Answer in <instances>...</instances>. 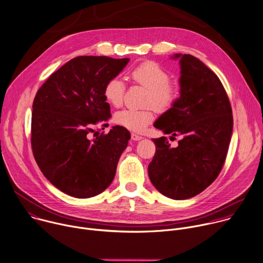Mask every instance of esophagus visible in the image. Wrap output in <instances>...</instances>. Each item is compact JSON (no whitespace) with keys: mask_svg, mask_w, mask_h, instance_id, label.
<instances>
[{"mask_svg":"<svg viewBox=\"0 0 263 263\" xmlns=\"http://www.w3.org/2000/svg\"><path fill=\"white\" fill-rule=\"evenodd\" d=\"M142 138H143L142 136H140V135H138V134H136V133H132V134H131V139L134 140V141L140 140V139H142Z\"/></svg>","mask_w":263,"mask_h":263,"instance_id":"obj_1","label":"esophagus"}]
</instances>
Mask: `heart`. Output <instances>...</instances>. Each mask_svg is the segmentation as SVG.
Instances as JSON below:
<instances>
[{"label": "heart", "instance_id": "b5f03b06", "mask_svg": "<svg viewBox=\"0 0 263 263\" xmlns=\"http://www.w3.org/2000/svg\"><path fill=\"white\" fill-rule=\"evenodd\" d=\"M131 78L136 83L148 90L146 104L154 105L159 109H168L176 103L179 92L177 87L170 83L169 73L158 63L147 61L136 66L130 73ZM125 83L120 77L110 78L105 86L103 95L105 100L112 106H120L123 103ZM154 110L125 108L115 115L117 124L140 132L154 120Z\"/></svg>", "mask_w": 263, "mask_h": 263}]
</instances>
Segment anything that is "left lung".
I'll list each match as a JSON object with an SVG mask.
<instances>
[{
    "instance_id": "left-lung-1",
    "label": "left lung",
    "mask_w": 263,
    "mask_h": 263,
    "mask_svg": "<svg viewBox=\"0 0 263 263\" xmlns=\"http://www.w3.org/2000/svg\"><path fill=\"white\" fill-rule=\"evenodd\" d=\"M180 59V98L154 124L170 139L182 136L177 147L166 137L153 139L156 153L148 177L164 196L188 199L206 189L219 176L231 139L233 118L228 96L219 77L199 59Z\"/></svg>"
}]
</instances>
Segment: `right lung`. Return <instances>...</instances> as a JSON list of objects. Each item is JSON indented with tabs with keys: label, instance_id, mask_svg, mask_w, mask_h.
Masks as SVG:
<instances>
[{
	"label": "right lung",
	"instance_id": "1",
	"mask_svg": "<svg viewBox=\"0 0 263 263\" xmlns=\"http://www.w3.org/2000/svg\"><path fill=\"white\" fill-rule=\"evenodd\" d=\"M129 59L80 55L52 73L33 102L32 149L43 176L75 198L102 193L114 181L130 132L108 126L110 107L103 95L106 82L120 74ZM104 129V128H102ZM97 137L90 139V134Z\"/></svg>",
	"mask_w": 263,
	"mask_h": 263
}]
</instances>
